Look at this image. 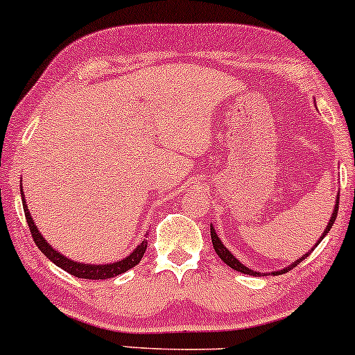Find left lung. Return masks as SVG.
I'll use <instances>...</instances> for the list:
<instances>
[{"label":"left lung","instance_id":"1","mask_svg":"<svg viewBox=\"0 0 355 355\" xmlns=\"http://www.w3.org/2000/svg\"><path fill=\"white\" fill-rule=\"evenodd\" d=\"M338 209H339V196H338V200H336V206H334V211H333V214H331V219H329V223H327V226H326V230H324V232H322V236H321V239L316 242V245L320 244V242L324 239V236L327 234V232H329V230L331 227H333V224H334V221H336V216H338ZM211 241H213V248H214V250H216V254L219 255V259L223 260L224 263H226V266H230L231 268H234V270H237V272H241V273H248V275H255V277H262V275H267V273H260V272H254V270H250V268H248L244 266V263H241L239 260H237L234 255H232L230 250H227L226 248H224V244L221 242V239H219L218 237V234H216V231L213 230V224H211ZM315 245V248H316ZM313 250V249H311ZM311 250H309V252H306L304 255H302V259H298V260H295L293 263H291V266H288L286 268H284V270H277V272H273V275H282V273H285V272H288V270H291V268L293 267H297L300 262H302V260H304L308 257L309 254H311Z\"/></svg>","mask_w":355,"mask_h":355}]
</instances>
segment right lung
<instances>
[{
	"label": "right lung",
	"instance_id": "right-lung-1",
	"mask_svg": "<svg viewBox=\"0 0 355 355\" xmlns=\"http://www.w3.org/2000/svg\"><path fill=\"white\" fill-rule=\"evenodd\" d=\"M21 196H22V208H24V214H26V221H28V226L31 230V234H33V239L37 245L40 252L49 260H52L57 267L64 268L65 272H69L70 275L78 277V278H88V280H106V278H113L118 277L121 273L131 270L132 267H136L141 259L144 257V252L147 249V241L144 239L141 244L137 245L136 249L132 250L128 257H124L119 262H113V263H101V266H92V263H80L75 262V260L67 259L65 255H62L58 250L51 248V244L44 239L42 234H40L37 226L34 224V219L31 218V213L28 209V205H26L24 200V193H22V185H21Z\"/></svg>",
	"mask_w": 355,
	"mask_h": 355
}]
</instances>
